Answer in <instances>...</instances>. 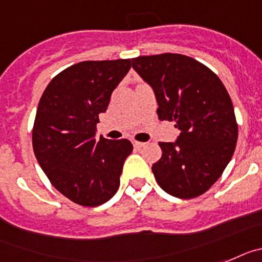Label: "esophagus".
<instances>
[{"instance_id":"34e87169","label":"esophagus","mask_w":262,"mask_h":262,"mask_svg":"<svg viewBox=\"0 0 262 262\" xmlns=\"http://www.w3.org/2000/svg\"><path fill=\"white\" fill-rule=\"evenodd\" d=\"M133 146L136 147V149H141V147L145 146V144L144 142H140V141H133Z\"/></svg>"}]
</instances>
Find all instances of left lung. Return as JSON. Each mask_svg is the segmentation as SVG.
Wrapping results in <instances>:
<instances>
[{"mask_svg":"<svg viewBox=\"0 0 262 262\" xmlns=\"http://www.w3.org/2000/svg\"><path fill=\"white\" fill-rule=\"evenodd\" d=\"M154 90L161 121H174L177 142H159L162 157L151 167L159 187L172 196L204 194L231 161L238 128L232 100L219 76L196 59L165 52L132 59Z\"/></svg>","mask_w":262,"mask_h":262,"instance_id":"obj_1","label":"left lung"}]
</instances>
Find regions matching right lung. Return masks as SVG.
I'll return each mask as SVG.
<instances>
[{
    "instance_id": "obj_1",
    "label": "right lung",
    "mask_w": 262,
    "mask_h": 262,
    "mask_svg": "<svg viewBox=\"0 0 262 262\" xmlns=\"http://www.w3.org/2000/svg\"><path fill=\"white\" fill-rule=\"evenodd\" d=\"M130 70V59L85 60L52 77L39 100L33 126L36 161L51 185L83 207L108 202L120 186L126 138L95 137L99 115Z\"/></svg>"
}]
</instances>
